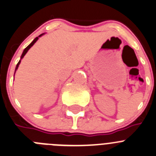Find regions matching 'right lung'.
Returning <instances> with one entry per match:
<instances>
[{
  "label": "right lung",
  "instance_id": "obj_1",
  "mask_svg": "<svg viewBox=\"0 0 156 156\" xmlns=\"http://www.w3.org/2000/svg\"><path fill=\"white\" fill-rule=\"evenodd\" d=\"M42 35H43V34L40 35V36H38V37H36V39H35V40H33V42H32V43H30V44H29V46H28V47H26V49H25V50H24L23 53H22V56H21V59H22V57H24V56L26 55V53H27V52H28V50H29V49H30V48H31V47H33V44H34V43H36V41H37V40H38V39H39V37H40V36H42ZM20 62H21V61H19V63H18V64H17V66H16V68H15V71H16V70H17V69H18V67H19V64H20Z\"/></svg>",
  "mask_w": 156,
  "mask_h": 156
}]
</instances>
